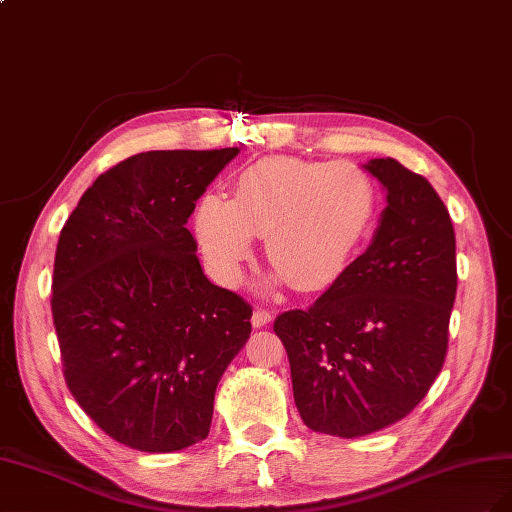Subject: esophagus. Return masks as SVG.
Segmentation results:
<instances>
[{
    "mask_svg": "<svg viewBox=\"0 0 512 512\" xmlns=\"http://www.w3.org/2000/svg\"><path fill=\"white\" fill-rule=\"evenodd\" d=\"M270 319H272L270 311H266V309H255V311H253V317H251V324H253L255 328H264V326L270 324Z\"/></svg>",
    "mask_w": 512,
    "mask_h": 512,
    "instance_id": "34e87169",
    "label": "esophagus"
}]
</instances>
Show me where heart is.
I'll return each instance as SVG.
<instances>
[{
    "instance_id": "b5f03b06",
    "label": "heart",
    "mask_w": 512,
    "mask_h": 512,
    "mask_svg": "<svg viewBox=\"0 0 512 512\" xmlns=\"http://www.w3.org/2000/svg\"><path fill=\"white\" fill-rule=\"evenodd\" d=\"M375 203L371 178L354 165L272 156L238 175L233 199H199L195 236L223 285L240 283L255 236H266L272 281L317 291L345 272L371 229Z\"/></svg>"
}]
</instances>
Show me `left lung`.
<instances>
[{
    "instance_id": "8db88e82",
    "label": "left lung",
    "mask_w": 512,
    "mask_h": 512,
    "mask_svg": "<svg viewBox=\"0 0 512 512\" xmlns=\"http://www.w3.org/2000/svg\"><path fill=\"white\" fill-rule=\"evenodd\" d=\"M362 169L386 191L369 248L311 309L274 321L304 425L347 440L394 425L425 399L457 294L455 229L435 188L394 158Z\"/></svg>"
}]
</instances>
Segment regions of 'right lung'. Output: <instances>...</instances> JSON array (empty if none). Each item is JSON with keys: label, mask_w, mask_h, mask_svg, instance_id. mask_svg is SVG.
Segmentation results:
<instances>
[{"label": "right lung", "mask_w": 512, "mask_h": 512, "mask_svg": "<svg viewBox=\"0 0 512 512\" xmlns=\"http://www.w3.org/2000/svg\"><path fill=\"white\" fill-rule=\"evenodd\" d=\"M240 148L154 150L87 188L60 233L53 324L72 397L141 452L206 440L214 394L251 337L253 309L214 285L186 229Z\"/></svg>", "instance_id": "right-lung-1"}]
</instances>
